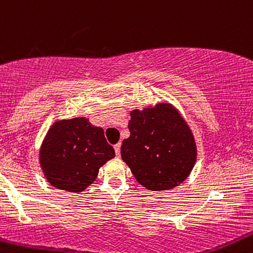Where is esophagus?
<instances>
[{
  "label": "esophagus",
  "mask_w": 253,
  "mask_h": 253,
  "mask_svg": "<svg viewBox=\"0 0 253 253\" xmlns=\"http://www.w3.org/2000/svg\"><path fill=\"white\" fill-rule=\"evenodd\" d=\"M114 149H115L116 156H120V149H121V143H118L114 145Z\"/></svg>",
  "instance_id": "34e87169"
}]
</instances>
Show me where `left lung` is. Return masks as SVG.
<instances>
[{"mask_svg": "<svg viewBox=\"0 0 253 253\" xmlns=\"http://www.w3.org/2000/svg\"><path fill=\"white\" fill-rule=\"evenodd\" d=\"M128 129L121 157L140 185L151 191L170 190L188 176L196 162V144L170 104L133 110Z\"/></svg>", "mask_w": 253, "mask_h": 253, "instance_id": "1", "label": "left lung"}]
</instances>
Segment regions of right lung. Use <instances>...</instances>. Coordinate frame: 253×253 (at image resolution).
<instances>
[{"mask_svg": "<svg viewBox=\"0 0 253 253\" xmlns=\"http://www.w3.org/2000/svg\"><path fill=\"white\" fill-rule=\"evenodd\" d=\"M41 166L54 187L82 192L95 181L99 167L115 157L104 131L78 118L55 122L41 149Z\"/></svg>", "mask_w": 253, "mask_h": 253, "instance_id": "obj_1", "label": "right lung"}]
</instances>
